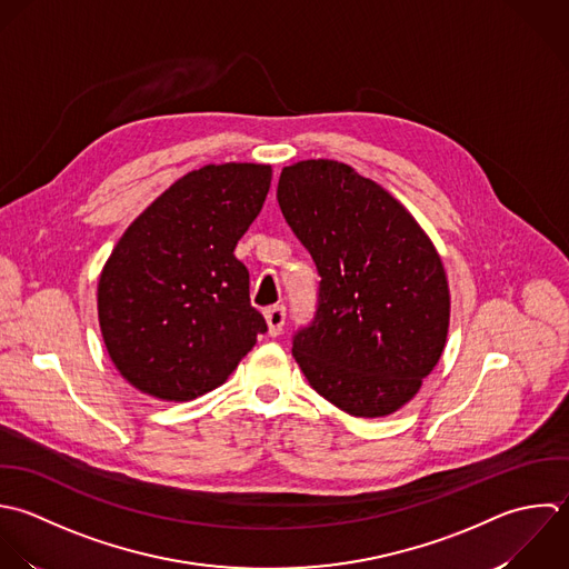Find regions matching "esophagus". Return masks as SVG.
<instances>
[{
	"mask_svg": "<svg viewBox=\"0 0 569 569\" xmlns=\"http://www.w3.org/2000/svg\"><path fill=\"white\" fill-rule=\"evenodd\" d=\"M266 323H268V335L279 337L286 323V308L283 306H272L266 310Z\"/></svg>",
	"mask_w": 569,
	"mask_h": 569,
	"instance_id": "esophagus-1",
	"label": "esophagus"
}]
</instances>
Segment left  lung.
I'll list each match as a JSON object with an SVG mask.
<instances>
[{
	"label": "left lung",
	"instance_id": "obj_1",
	"mask_svg": "<svg viewBox=\"0 0 569 569\" xmlns=\"http://www.w3.org/2000/svg\"><path fill=\"white\" fill-rule=\"evenodd\" d=\"M277 199L321 277L292 357L350 417L395 415L448 341L450 288L432 239L386 188L335 159L286 166Z\"/></svg>",
	"mask_w": 569,
	"mask_h": 569
}]
</instances>
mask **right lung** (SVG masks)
Here are the masks:
<instances>
[{"label": "right lung", "instance_id": "1", "mask_svg": "<svg viewBox=\"0 0 569 569\" xmlns=\"http://www.w3.org/2000/svg\"><path fill=\"white\" fill-rule=\"evenodd\" d=\"M268 163H208L121 234L97 286L110 361L139 392L190 401L219 388L266 332L237 241L270 190Z\"/></svg>", "mask_w": 569, "mask_h": 569}]
</instances>
